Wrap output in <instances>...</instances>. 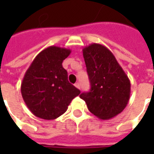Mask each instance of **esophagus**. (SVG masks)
Segmentation results:
<instances>
[{
	"label": "esophagus",
	"mask_w": 154,
	"mask_h": 154,
	"mask_svg": "<svg viewBox=\"0 0 154 154\" xmlns=\"http://www.w3.org/2000/svg\"><path fill=\"white\" fill-rule=\"evenodd\" d=\"M75 87L78 88V89H80L81 88V86H80V83L79 82H77V83H75Z\"/></svg>",
	"instance_id": "1"
}]
</instances>
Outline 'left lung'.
Listing matches in <instances>:
<instances>
[{"label": "left lung", "instance_id": "left-lung-1", "mask_svg": "<svg viewBox=\"0 0 154 154\" xmlns=\"http://www.w3.org/2000/svg\"><path fill=\"white\" fill-rule=\"evenodd\" d=\"M82 53L91 90L81 94L80 98L97 118L111 119L121 113L129 102V77L106 46L91 44Z\"/></svg>", "mask_w": 154, "mask_h": 154}]
</instances>
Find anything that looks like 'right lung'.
I'll return each instance as SVG.
<instances>
[{
    "label": "right lung",
    "instance_id": "1",
    "mask_svg": "<svg viewBox=\"0 0 154 154\" xmlns=\"http://www.w3.org/2000/svg\"><path fill=\"white\" fill-rule=\"evenodd\" d=\"M70 49L50 46L35 57L21 82L24 101L35 116L54 119L66 112L67 106L80 91L67 80L63 61Z\"/></svg>",
    "mask_w": 154,
    "mask_h": 154
}]
</instances>
